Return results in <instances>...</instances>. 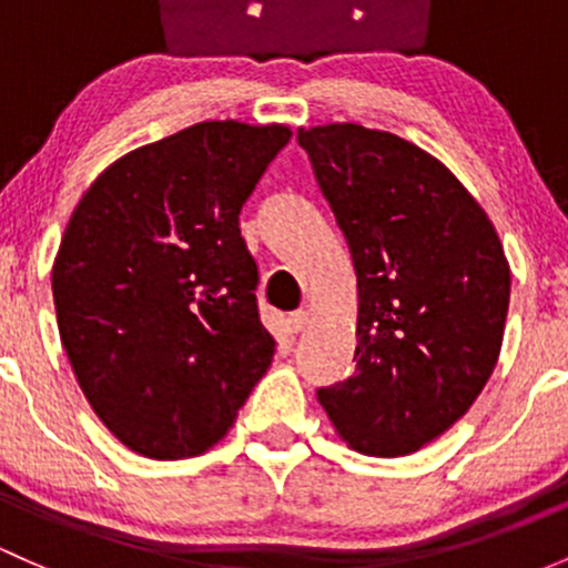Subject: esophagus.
Segmentation results:
<instances>
[{
	"instance_id": "34e87169",
	"label": "esophagus",
	"mask_w": 568,
	"mask_h": 568,
	"mask_svg": "<svg viewBox=\"0 0 568 568\" xmlns=\"http://www.w3.org/2000/svg\"><path fill=\"white\" fill-rule=\"evenodd\" d=\"M308 325V311H295V314H290V331L292 333H301L303 327Z\"/></svg>"
}]
</instances>
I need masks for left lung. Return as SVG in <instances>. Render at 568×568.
I'll use <instances>...</instances> for the list:
<instances>
[{
    "label": "left lung",
    "mask_w": 568,
    "mask_h": 568,
    "mask_svg": "<svg viewBox=\"0 0 568 568\" xmlns=\"http://www.w3.org/2000/svg\"><path fill=\"white\" fill-rule=\"evenodd\" d=\"M357 273V371L316 389L363 455L398 457L453 428L501 352L509 262L466 186L428 151L359 124L297 130Z\"/></svg>",
    "instance_id": "obj_1"
}]
</instances>
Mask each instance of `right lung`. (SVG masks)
I'll return each mask as SVG.
<instances>
[{"instance_id":"obj_1","label":"right lung","mask_w":568,"mask_h":568,"mask_svg":"<svg viewBox=\"0 0 568 568\" xmlns=\"http://www.w3.org/2000/svg\"><path fill=\"white\" fill-rule=\"evenodd\" d=\"M290 126L203 121L113 162L67 222L51 286L83 395L154 460L213 447L271 365L237 216Z\"/></svg>"}]
</instances>
